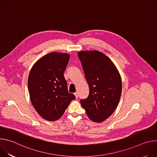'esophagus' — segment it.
Listing matches in <instances>:
<instances>
[{
	"label": "esophagus",
	"mask_w": 157,
	"mask_h": 157,
	"mask_svg": "<svg viewBox=\"0 0 157 157\" xmlns=\"http://www.w3.org/2000/svg\"><path fill=\"white\" fill-rule=\"evenodd\" d=\"M75 96H76V98H78V93L77 92H76V93H75Z\"/></svg>",
	"instance_id": "34e87169"
}]
</instances>
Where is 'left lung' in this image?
I'll use <instances>...</instances> for the list:
<instances>
[{"mask_svg": "<svg viewBox=\"0 0 157 157\" xmlns=\"http://www.w3.org/2000/svg\"><path fill=\"white\" fill-rule=\"evenodd\" d=\"M89 87V94L80 102L88 117L101 122L116 110L122 93V80L116 66L99 51L78 53Z\"/></svg>", "mask_w": 157, "mask_h": 157, "instance_id": "8db88e82", "label": "left lung"}]
</instances>
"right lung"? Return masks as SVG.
Returning <instances> with one entry per match:
<instances>
[{
    "label": "right lung",
    "mask_w": 157,
    "mask_h": 157,
    "mask_svg": "<svg viewBox=\"0 0 157 157\" xmlns=\"http://www.w3.org/2000/svg\"><path fill=\"white\" fill-rule=\"evenodd\" d=\"M70 55L52 52L38 59L32 68L28 79L30 100L38 114L49 121L59 119L72 100L64 72Z\"/></svg>",
    "instance_id": "add662e5"
}]
</instances>
